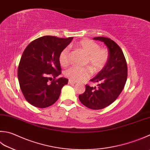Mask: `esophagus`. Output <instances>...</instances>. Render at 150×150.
<instances>
[{"label": "esophagus", "instance_id": "1", "mask_svg": "<svg viewBox=\"0 0 150 150\" xmlns=\"http://www.w3.org/2000/svg\"><path fill=\"white\" fill-rule=\"evenodd\" d=\"M69 84H71V85H72V84H75V83H76V82H75V81H72V80H69Z\"/></svg>", "mask_w": 150, "mask_h": 150}]
</instances>
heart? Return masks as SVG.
<instances>
[{
    "instance_id": "obj_1",
    "label": "heart",
    "mask_w": 150,
    "mask_h": 150,
    "mask_svg": "<svg viewBox=\"0 0 150 150\" xmlns=\"http://www.w3.org/2000/svg\"><path fill=\"white\" fill-rule=\"evenodd\" d=\"M75 46L86 55L84 64L91 68L94 72H100L108 63V50L105 47H100L97 42L89 39H83L77 42ZM59 61L62 67L69 65L70 54L69 47H65L61 51L59 56ZM64 75L73 81H81L91 76V70L89 67H72L64 72Z\"/></svg>"
}]
</instances>
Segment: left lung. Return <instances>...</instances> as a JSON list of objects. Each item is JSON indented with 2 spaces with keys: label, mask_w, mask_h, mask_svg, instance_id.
Here are the masks:
<instances>
[{
  "label": "left lung",
  "mask_w": 150,
  "mask_h": 150,
  "mask_svg": "<svg viewBox=\"0 0 150 150\" xmlns=\"http://www.w3.org/2000/svg\"><path fill=\"white\" fill-rule=\"evenodd\" d=\"M93 39L106 45L109 59L104 69L91 80L98 83L97 88L86 85V91L79 95V99L87 108L100 110L114 103L122 91L127 78V64L123 51L114 41L103 36Z\"/></svg>",
  "instance_id": "1"
}]
</instances>
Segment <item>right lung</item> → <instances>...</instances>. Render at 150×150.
Instances as JSON below:
<instances>
[{
  "instance_id": "1",
  "label": "right lung",
  "mask_w": 150,
  "mask_h": 150,
  "mask_svg": "<svg viewBox=\"0 0 150 150\" xmlns=\"http://www.w3.org/2000/svg\"><path fill=\"white\" fill-rule=\"evenodd\" d=\"M72 39L44 36L24 50L18 66V80L25 98L33 106L46 108L58 100L62 87L69 81L64 78L56 79L61 73L59 56Z\"/></svg>"
}]
</instances>
